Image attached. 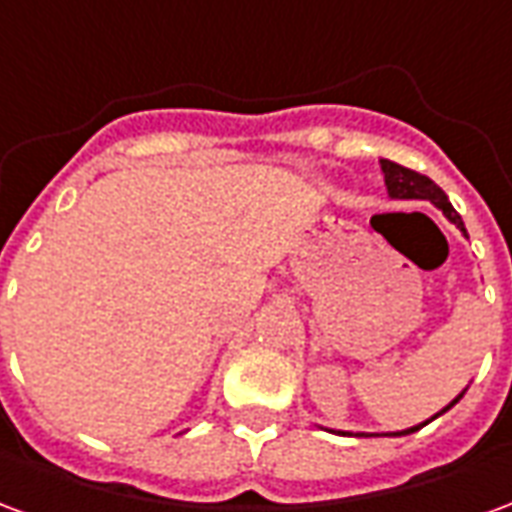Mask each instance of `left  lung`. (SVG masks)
Returning <instances> with one entry per match:
<instances>
[{"mask_svg":"<svg viewBox=\"0 0 512 512\" xmlns=\"http://www.w3.org/2000/svg\"><path fill=\"white\" fill-rule=\"evenodd\" d=\"M381 172H384V183H386V194L392 197V200H428L433 202L436 208H439L444 216H447V222H452L458 230H461L463 235H466V227H463V219L458 216V211L452 208L450 200H447V194L433 183V180L428 178V175H419V172H414V169L408 167H400V164H395V161H389V158H381ZM469 238V235H466ZM466 395V389H463L461 395L455 397L452 403H447V406L441 408L439 414H433L430 419H425V422H419V425H411V428L406 430H395V433H351V430H332V433H343V436H408V433H414V430H419L422 425H428V422H433L436 417H441L444 411H450L461 397Z\"/></svg>","mask_w":512,"mask_h":512,"instance_id":"obj_1","label":"left lung"}]
</instances>
